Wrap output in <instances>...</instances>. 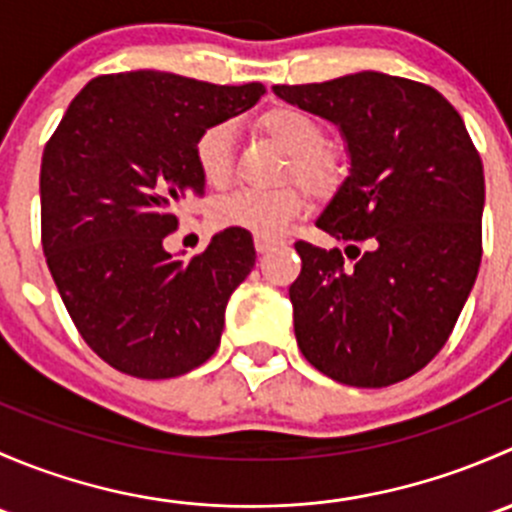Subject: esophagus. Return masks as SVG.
Instances as JSON below:
<instances>
[{
	"label": "esophagus",
	"mask_w": 512,
	"mask_h": 512,
	"mask_svg": "<svg viewBox=\"0 0 512 512\" xmlns=\"http://www.w3.org/2000/svg\"><path fill=\"white\" fill-rule=\"evenodd\" d=\"M277 245H282L280 237H267V235H255V250L260 252V255H265V252L275 250Z\"/></svg>",
	"instance_id": "esophagus-1"
}]
</instances>
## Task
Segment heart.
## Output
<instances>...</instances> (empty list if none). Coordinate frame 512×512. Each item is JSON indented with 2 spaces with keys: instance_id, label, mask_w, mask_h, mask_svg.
Masks as SVG:
<instances>
[{
  "instance_id": "obj_1",
  "label": "heart",
  "mask_w": 512,
  "mask_h": 512,
  "mask_svg": "<svg viewBox=\"0 0 512 512\" xmlns=\"http://www.w3.org/2000/svg\"><path fill=\"white\" fill-rule=\"evenodd\" d=\"M257 128L270 136L289 156L285 178H294L312 193L324 195L342 180V163L327 148V131L317 118L297 106H272L257 116ZM198 173L210 188H225L235 175V131L230 123H213L193 146ZM302 190H237L213 205L218 227L245 230L252 235H280L294 218L304 213Z\"/></svg>"
}]
</instances>
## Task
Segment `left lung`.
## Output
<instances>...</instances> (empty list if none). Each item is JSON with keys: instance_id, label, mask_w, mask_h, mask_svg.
I'll use <instances>...</instances> for the list:
<instances>
[{"instance_id": "obj_1", "label": "left lung", "mask_w": 512, "mask_h": 512, "mask_svg": "<svg viewBox=\"0 0 512 512\" xmlns=\"http://www.w3.org/2000/svg\"><path fill=\"white\" fill-rule=\"evenodd\" d=\"M275 94L337 123L352 158L317 220L347 250L294 242L299 349L339 384L409 379L451 337L483 255L485 178L466 123L431 86L379 71Z\"/></svg>"}]
</instances>
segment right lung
Segmentation results:
<instances>
[{
	"mask_svg": "<svg viewBox=\"0 0 512 512\" xmlns=\"http://www.w3.org/2000/svg\"><path fill=\"white\" fill-rule=\"evenodd\" d=\"M262 84L165 71L91 79L41 156V247L76 329L113 369L173 379L215 354L225 307L255 267L245 230L178 260L163 247L178 205L203 195L195 138L255 106Z\"/></svg>",
	"mask_w": 512,
	"mask_h": 512,
	"instance_id": "add662e5",
	"label": "right lung"
}]
</instances>
